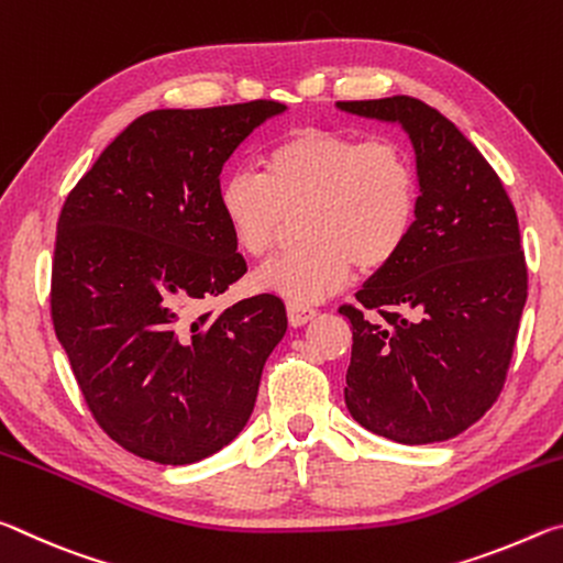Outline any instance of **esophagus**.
<instances>
[{
    "label": "esophagus",
    "instance_id": "esophagus-1",
    "mask_svg": "<svg viewBox=\"0 0 563 563\" xmlns=\"http://www.w3.org/2000/svg\"><path fill=\"white\" fill-rule=\"evenodd\" d=\"M316 316H318L316 308H308V305L302 302H288V320L292 328L305 325V322H310Z\"/></svg>",
    "mask_w": 563,
    "mask_h": 563
}]
</instances>
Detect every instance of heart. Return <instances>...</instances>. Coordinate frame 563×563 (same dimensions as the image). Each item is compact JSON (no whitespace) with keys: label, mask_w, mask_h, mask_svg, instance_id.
Wrapping results in <instances>:
<instances>
[{"label":"heart","mask_w":563,"mask_h":563,"mask_svg":"<svg viewBox=\"0 0 563 563\" xmlns=\"http://www.w3.org/2000/svg\"><path fill=\"white\" fill-rule=\"evenodd\" d=\"M238 251L263 258L292 213L302 241L255 273V288L316 302L352 273L385 268L412 235L419 206L415 158L395 139L305 126L263 156V174L231 170L218 190Z\"/></svg>","instance_id":"1"}]
</instances>
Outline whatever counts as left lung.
<instances>
[{
	"label": "left lung",
	"mask_w": 563,
	"mask_h": 563,
	"mask_svg": "<svg viewBox=\"0 0 563 563\" xmlns=\"http://www.w3.org/2000/svg\"><path fill=\"white\" fill-rule=\"evenodd\" d=\"M399 123L415 146L412 235L355 305L345 405L387 440H452L497 402L527 302L517 211L487 158L440 111L412 97L338 101Z\"/></svg>",
	"instance_id": "8db88e82"
}]
</instances>
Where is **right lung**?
<instances>
[{
  "label": "right lung",
  "mask_w": 563,
  "mask_h": 563,
  "mask_svg": "<svg viewBox=\"0 0 563 563\" xmlns=\"http://www.w3.org/2000/svg\"><path fill=\"white\" fill-rule=\"evenodd\" d=\"M283 111L265 99L148 111L66 196L54 330L93 419L141 460L194 464L231 444L288 330L268 292L203 312L247 271L218 206L223 164Z\"/></svg>",
  "instance_id": "right-lung-1"
}]
</instances>
